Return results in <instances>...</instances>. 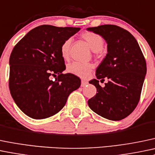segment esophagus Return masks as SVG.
Instances as JSON below:
<instances>
[{
	"instance_id": "obj_1",
	"label": "esophagus",
	"mask_w": 155,
	"mask_h": 155,
	"mask_svg": "<svg viewBox=\"0 0 155 155\" xmlns=\"http://www.w3.org/2000/svg\"><path fill=\"white\" fill-rule=\"evenodd\" d=\"M87 84H88V82H87V81L82 80V84H81V86H82V87H84V86L87 85Z\"/></svg>"
}]
</instances>
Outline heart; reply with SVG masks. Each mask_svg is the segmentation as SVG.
Segmentation results:
<instances>
[{
  "mask_svg": "<svg viewBox=\"0 0 155 155\" xmlns=\"http://www.w3.org/2000/svg\"><path fill=\"white\" fill-rule=\"evenodd\" d=\"M82 38L84 39L93 52L99 53L103 48L104 41L98 34L93 32H84L82 34ZM71 39L68 38L61 45L60 51L61 56L64 59L70 57ZM93 69V65L91 64H81V63H72L68 67V71L76 76L81 78L87 77Z\"/></svg>",
  "mask_w": 155,
  "mask_h": 155,
  "instance_id": "b5f03b06",
  "label": "heart"
}]
</instances>
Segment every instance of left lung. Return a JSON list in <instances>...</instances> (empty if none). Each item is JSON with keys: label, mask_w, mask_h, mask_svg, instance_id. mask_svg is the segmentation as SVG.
Wrapping results in <instances>:
<instances>
[{"label": "left lung", "mask_w": 155, "mask_h": 155, "mask_svg": "<svg viewBox=\"0 0 155 155\" xmlns=\"http://www.w3.org/2000/svg\"><path fill=\"white\" fill-rule=\"evenodd\" d=\"M87 31L102 36L107 53L96 71L97 79L89 83L97 94L87 101L88 106L99 116L119 121L128 117L139 102L146 74V63L140 48L128 31L116 25L88 27ZM109 82L102 88L98 79Z\"/></svg>", "instance_id": "1"}]
</instances>
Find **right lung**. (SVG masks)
I'll use <instances>...</instances> for the list:
<instances>
[{"label": "right lung", "mask_w": 155, "mask_h": 155, "mask_svg": "<svg viewBox=\"0 0 155 155\" xmlns=\"http://www.w3.org/2000/svg\"><path fill=\"white\" fill-rule=\"evenodd\" d=\"M79 27L41 25L30 30L13 48L9 58V87L18 107L35 120L53 116L63 108L81 80L66 67L61 45ZM57 77L54 81L50 76Z\"/></svg>", "instance_id": "1"}]
</instances>
